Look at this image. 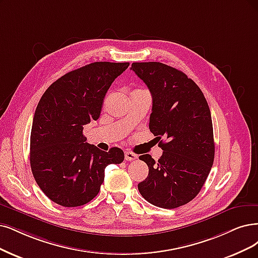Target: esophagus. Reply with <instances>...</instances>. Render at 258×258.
Returning a JSON list of instances; mask_svg holds the SVG:
<instances>
[{"label":"esophagus","instance_id":"1","mask_svg":"<svg viewBox=\"0 0 258 258\" xmlns=\"http://www.w3.org/2000/svg\"><path fill=\"white\" fill-rule=\"evenodd\" d=\"M124 155H125V160H128V161L134 160V159H136L138 157L135 153H133V152H131V151H125V153H124Z\"/></svg>","mask_w":258,"mask_h":258}]
</instances>
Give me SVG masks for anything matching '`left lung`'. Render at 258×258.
<instances>
[{"instance_id": "1", "label": "left lung", "mask_w": 258, "mask_h": 258, "mask_svg": "<svg viewBox=\"0 0 258 258\" xmlns=\"http://www.w3.org/2000/svg\"><path fill=\"white\" fill-rule=\"evenodd\" d=\"M152 94L151 133L163 155L139 156L149 167L138 184L140 195L155 206L172 209L194 200L211 172L215 158L212 114L199 86L172 67L157 61L133 62L132 68Z\"/></svg>"}]
</instances>
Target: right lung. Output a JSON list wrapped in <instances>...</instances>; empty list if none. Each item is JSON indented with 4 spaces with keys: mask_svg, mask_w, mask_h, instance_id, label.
Returning a JSON list of instances; mask_svg holds the SVG:
<instances>
[{
    "mask_svg": "<svg viewBox=\"0 0 258 258\" xmlns=\"http://www.w3.org/2000/svg\"><path fill=\"white\" fill-rule=\"evenodd\" d=\"M130 62L97 61L70 71L41 97L31 132V168L54 203L76 207L97 197L104 170L121 164L123 151H102L86 142L84 125L98 120L105 94Z\"/></svg>",
    "mask_w": 258,
    "mask_h": 258,
    "instance_id": "obj_1",
    "label": "right lung"
}]
</instances>
